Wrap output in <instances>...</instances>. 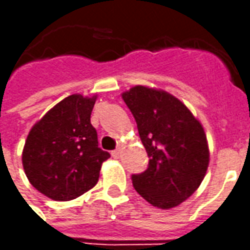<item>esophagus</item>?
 <instances>
[{
  "label": "esophagus",
  "instance_id": "esophagus-1",
  "mask_svg": "<svg viewBox=\"0 0 250 250\" xmlns=\"http://www.w3.org/2000/svg\"><path fill=\"white\" fill-rule=\"evenodd\" d=\"M111 155L114 158H119L120 157V148H115L114 151L111 152Z\"/></svg>",
  "mask_w": 250,
  "mask_h": 250
}]
</instances>
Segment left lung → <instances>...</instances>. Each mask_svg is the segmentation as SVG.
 Returning <instances> with one entry per match:
<instances>
[{
  "mask_svg": "<svg viewBox=\"0 0 250 250\" xmlns=\"http://www.w3.org/2000/svg\"><path fill=\"white\" fill-rule=\"evenodd\" d=\"M135 118L148 166L132 174V185L161 209L178 206L198 188L209 166L204 127L173 95L136 85L122 95Z\"/></svg>",
  "mask_w": 250,
  "mask_h": 250,
  "instance_id": "1",
  "label": "left lung"
}]
</instances>
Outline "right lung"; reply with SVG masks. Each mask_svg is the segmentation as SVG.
Segmentation results:
<instances>
[{
  "instance_id": "add662e5",
  "label": "right lung",
  "mask_w": 250,
  "mask_h": 250,
  "mask_svg": "<svg viewBox=\"0 0 250 250\" xmlns=\"http://www.w3.org/2000/svg\"><path fill=\"white\" fill-rule=\"evenodd\" d=\"M96 96L71 95L46 112L30 130L22 166L32 186L55 201L77 198L99 179L109 154L99 147L91 125Z\"/></svg>"
}]
</instances>
